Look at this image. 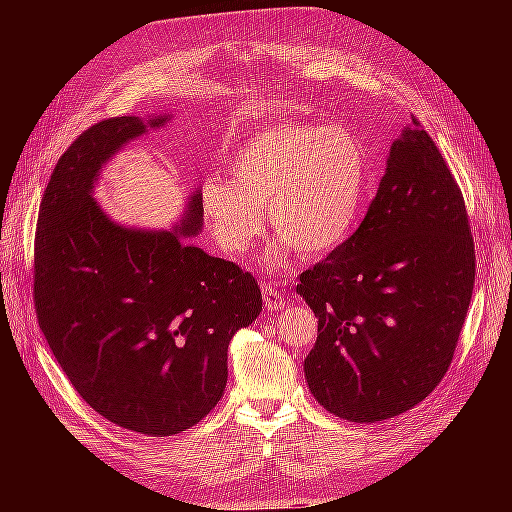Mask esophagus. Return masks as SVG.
<instances>
[{"instance_id": "1", "label": "esophagus", "mask_w": 512, "mask_h": 512, "mask_svg": "<svg viewBox=\"0 0 512 512\" xmlns=\"http://www.w3.org/2000/svg\"><path fill=\"white\" fill-rule=\"evenodd\" d=\"M261 294H263V303L270 311H278L284 309V294L278 288V282L267 280L261 284Z\"/></svg>"}]
</instances>
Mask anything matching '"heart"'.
Masks as SVG:
<instances>
[{
	"mask_svg": "<svg viewBox=\"0 0 512 512\" xmlns=\"http://www.w3.org/2000/svg\"><path fill=\"white\" fill-rule=\"evenodd\" d=\"M230 180L201 184V211L228 255L251 247L265 228L303 257L334 251L351 234L367 180V153L351 130L307 122L267 126L228 164Z\"/></svg>",
	"mask_w": 512,
	"mask_h": 512,
	"instance_id": "b5f03b06",
	"label": "heart"
}]
</instances>
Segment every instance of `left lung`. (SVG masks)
<instances>
[{
  "label": "left lung",
  "mask_w": 512,
  "mask_h": 512,
  "mask_svg": "<svg viewBox=\"0 0 512 512\" xmlns=\"http://www.w3.org/2000/svg\"><path fill=\"white\" fill-rule=\"evenodd\" d=\"M299 278L317 317L305 378L326 411L375 423L442 382L471 303L475 245L461 188L417 118L392 143L361 226Z\"/></svg>",
  "instance_id": "left-lung-1"
}]
</instances>
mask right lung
Here are the masks:
<instances>
[{
  "instance_id": "right-lung-1",
  "label": "right lung",
  "mask_w": 512,
  "mask_h": 512,
  "mask_svg": "<svg viewBox=\"0 0 512 512\" xmlns=\"http://www.w3.org/2000/svg\"><path fill=\"white\" fill-rule=\"evenodd\" d=\"M166 122L101 120L58 159L39 207L33 290L39 328L76 392L107 421L155 438L218 405L228 344L261 311L249 272L184 242L203 224L199 191L174 230L124 228L95 203L105 161Z\"/></svg>"
}]
</instances>
